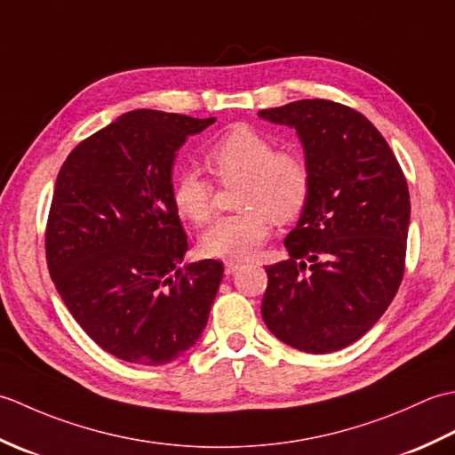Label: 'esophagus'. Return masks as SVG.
<instances>
[{
  "mask_svg": "<svg viewBox=\"0 0 455 455\" xmlns=\"http://www.w3.org/2000/svg\"><path fill=\"white\" fill-rule=\"evenodd\" d=\"M240 262H235V259H228V262H225V274L227 275H233V274H236L238 269H240Z\"/></svg>",
  "mask_w": 455,
  "mask_h": 455,
  "instance_id": "esophagus-1",
  "label": "esophagus"
}]
</instances>
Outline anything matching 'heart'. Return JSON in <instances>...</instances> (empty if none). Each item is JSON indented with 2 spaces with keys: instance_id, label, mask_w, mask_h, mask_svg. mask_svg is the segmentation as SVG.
I'll return each mask as SVG.
<instances>
[{
  "instance_id": "obj_1",
  "label": "heart",
  "mask_w": 455,
  "mask_h": 455,
  "mask_svg": "<svg viewBox=\"0 0 455 455\" xmlns=\"http://www.w3.org/2000/svg\"><path fill=\"white\" fill-rule=\"evenodd\" d=\"M262 132L235 127L212 144L207 162L225 181H240L236 215L217 219L201 236V252L211 258L246 259L269 235V217L277 222L295 219L311 191V173L297 152H274ZM173 207L196 225L212 215V186L197 170L180 173L172 191Z\"/></svg>"
}]
</instances>
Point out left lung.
<instances>
[{
    "label": "left lung",
    "mask_w": 455,
    "mask_h": 455,
    "mask_svg": "<svg viewBox=\"0 0 455 455\" xmlns=\"http://www.w3.org/2000/svg\"><path fill=\"white\" fill-rule=\"evenodd\" d=\"M258 117L295 129L311 173L301 217L283 240L289 259L266 269L264 323L301 352L342 350L379 321L401 285L407 180L381 132L346 105L301 100Z\"/></svg>",
    "instance_id": "8db88e82"
}]
</instances>
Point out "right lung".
<instances>
[{
    "label": "right lung",
    "mask_w": 455,
    "mask_h": 455,
    "mask_svg": "<svg viewBox=\"0 0 455 455\" xmlns=\"http://www.w3.org/2000/svg\"><path fill=\"white\" fill-rule=\"evenodd\" d=\"M215 123L137 109L76 147L58 172L46 225L56 291L105 352L164 365L199 340L222 264H186L172 170L191 134Z\"/></svg>",
    "instance_id": "obj_1"
}]
</instances>
